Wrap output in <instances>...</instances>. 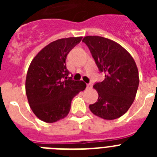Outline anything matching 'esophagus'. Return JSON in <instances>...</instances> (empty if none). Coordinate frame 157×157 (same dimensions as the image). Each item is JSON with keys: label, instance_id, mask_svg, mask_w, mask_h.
Instances as JSON below:
<instances>
[{"label": "esophagus", "instance_id": "1", "mask_svg": "<svg viewBox=\"0 0 157 157\" xmlns=\"http://www.w3.org/2000/svg\"><path fill=\"white\" fill-rule=\"evenodd\" d=\"M86 88L87 89H92V84H90V83H87Z\"/></svg>", "mask_w": 157, "mask_h": 157}]
</instances>
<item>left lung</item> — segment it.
Here are the masks:
<instances>
[{
  "label": "left lung",
  "instance_id": "left-lung-1",
  "mask_svg": "<svg viewBox=\"0 0 157 157\" xmlns=\"http://www.w3.org/2000/svg\"><path fill=\"white\" fill-rule=\"evenodd\" d=\"M82 41L105 76L104 81L94 86L99 97L90 109L104 120H116L125 114L135 98L139 84L135 61L123 46L109 38L86 36Z\"/></svg>",
  "mask_w": 157,
  "mask_h": 157
}]
</instances>
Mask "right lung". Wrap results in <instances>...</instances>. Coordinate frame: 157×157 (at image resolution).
Listing matches in <instances>:
<instances>
[{
    "label": "right lung",
    "instance_id": "add662e5",
    "mask_svg": "<svg viewBox=\"0 0 157 157\" xmlns=\"http://www.w3.org/2000/svg\"><path fill=\"white\" fill-rule=\"evenodd\" d=\"M82 37L61 38L41 49L29 66L26 78V94L30 109L39 120L54 123L70 112L75 96L86 87L82 81L67 77V54Z\"/></svg>",
    "mask_w": 157,
    "mask_h": 157
}]
</instances>
